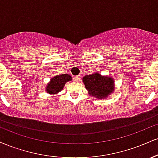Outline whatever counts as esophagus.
Returning <instances> with one entry per match:
<instances>
[{"instance_id":"34e87169","label":"esophagus","mask_w":158,"mask_h":158,"mask_svg":"<svg viewBox=\"0 0 158 158\" xmlns=\"http://www.w3.org/2000/svg\"><path fill=\"white\" fill-rule=\"evenodd\" d=\"M74 80L76 81H79L80 80V76H76V77H74Z\"/></svg>"}]
</instances>
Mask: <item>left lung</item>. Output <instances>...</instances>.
Masks as SVG:
<instances>
[{"mask_svg":"<svg viewBox=\"0 0 158 158\" xmlns=\"http://www.w3.org/2000/svg\"><path fill=\"white\" fill-rule=\"evenodd\" d=\"M88 94L97 99H106L115 90L114 79L108 76H102L99 73L85 75L82 78Z\"/></svg>","mask_w":158,"mask_h":158,"instance_id":"left-lung-1","label":"left lung"}]
</instances>
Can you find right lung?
<instances>
[{"mask_svg": "<svg viewBox=\"0 0 158 158\" xmlns=\"http://www.w3.org/2000/svg\"><path fill=\"white\" fill-rule=\"evenodd\" d=\"M71 80L72 77L70 74L56 75L52 79H50V81L46 85L45 90L49 94L56 95L63 90L65 84L68 81H70Z\"/></svg>", "mask_w": 158, "mask_h": 158, "instance_id": "right-lung-1", "label": "right lung"}]
</instances>
